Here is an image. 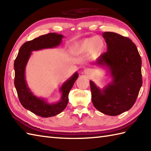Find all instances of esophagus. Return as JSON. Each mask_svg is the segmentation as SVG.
<instances>
[{
	"mask_svg": "<svg viewBox=\"0 0 151 151\" xmlns=\"http://www.w3.org/2000/svg\"><path fill=\"white\" fill-rule=\"evenodd\" d=\"M84 73L87 74V75H89V74L90 73V71H89V70L88 69H86V70H84Z\"/></svg>",
	"mask_w": 151,
	"mask_h": 151,
	"instance_id": "esophagus-1",
	"label": "esophagus"
}]
</instances>
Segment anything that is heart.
<instances>
[{"label":"heart","mask_w":151,"mask_h":151,"mask_svg":"<svg viewBox=\"0 0 151 151\" xmlns=\"http://www.w3.org/2000/svg\"><path fill=\"white\" fill-rule=\"evenodd\" d=\"M98 41H100V43L97 44ZM103 47L104 43L100 38L92 37L86 38L74 45L73 51L76 55H84L89 52L91 57L95 58L101 54Z\"/></svg>","instance_id":"heart-1"}]
</instances>
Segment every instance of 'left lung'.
Segmentation results:
<instances>
[{
    "instance_id": "1",
    "label": "left lung",
    "mask_w": 151,
    "mask_h": 151,
    "mask_svg": "<svg viewBox=\"0 0 151 151\" xmlns=\"http://www.w3.org/2000/svg\"><path fill=\"white\" fill-rule=\"evenodd\" d=\"M107 51L94 63L109 69L113 81L101 89L90 83L96 109L111 116L128 111L135 103L142 85V59L136 45L129 37L106 32L102 34Z\"/></svg>"
}]
</instances>
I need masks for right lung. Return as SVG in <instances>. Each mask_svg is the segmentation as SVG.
I'll return each mask as SVG.
<instances>
[{"label":"right lung","mask_w":151,"mask_h":151,"mask_svg":"<svg viewBox=\"0 0 151 151\" xmlns=\"http://www.w3.org/2000/svg\"><path fill=\"white\" fill-rule=\"evenodd\" d=\"M63 37L61 34L49 33L27 41L21 47L14 62V84L19 101L27 110L42 117L55 116L66 108L69 100V93L78 78V74L75 73L63 83L60 88L62 93L60 101L55 104H49L45 99L34 95L28 88L25 81V67L32 51L58 46Z\"/></svg>","instance_id":"add662e5"}]
</instances>
